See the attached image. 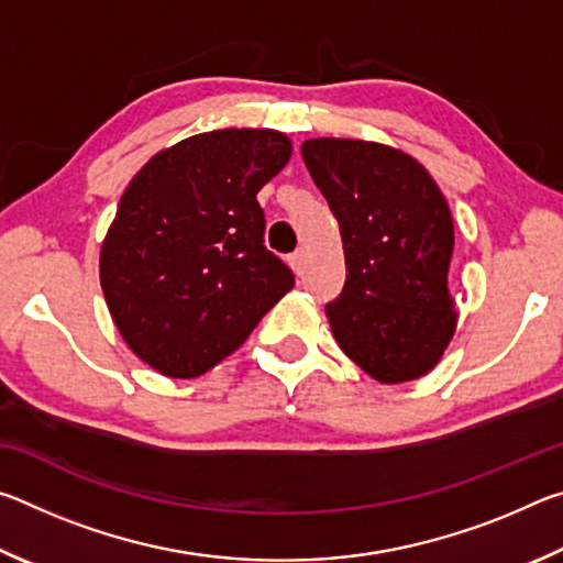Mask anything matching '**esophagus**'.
<instances>
[{
  "label": "esophagus",
  "instance_id": "34e87169",
  "mask_svg": "<svg viewBox=\"0 0 563 563\" xmlns=\"http://www.w3.org/2000/svg\"><path fill=\"white\" fill-rule=\"evenodd\" d=\"M288 261H290L295 273H298V275L305 273V251H302V247H298V251H295Z\"/></svg>",
  "mask_w": 563,
  "mask_h": 563
}]
</instances>
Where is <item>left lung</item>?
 I'll return each instance as SVG.
<instances>
[{"label":"left lung","instance_id":"obj_1","mask_svg":"<svg viewBox=\"0 0 563 563\" xmlns=\"http://www.w3.org/2000/svg\"><path fill=\"white\" fill-rule=\"evenodd\" d=\"M302 161L345 251V285L325 305L338 345L377 383L427 375L456 328L454 223L440 186L419 161L373 141L310 139Z\"/></svg>","mask_w":563,"mask_h":563}]
</instances>
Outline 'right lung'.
Wrapping results in <instances>:
<instances>
[{
	"mask_svg": "<svg viewBox=\"0 0 563 563\" xmlns=\"http://www.w3.org/2000/svg\"><path fill=\"white\" fill-rule=\"evenodd\" d=\"M290 151L271 129L198 133L123 190L101 245V288L121 338L161 375H203L295 285L263 243L258 203Z\"/></svg>",
	"mask_w": 563,
	"mask_h": 563,
	"instance_id": "obj_1",
	"label": "right lung"
}]
</instances>
